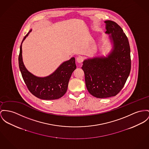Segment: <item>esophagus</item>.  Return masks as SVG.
<instances>
[{"label": "esophagus", "mask_w": 149, "mask_h": 149, "mask_svg": "<svg viewBox=\"0 0 149 149\" xmlns=\"http://www.w3.org/2000/svg\"><path fill=\"white\" fill-rule=\"evenodd\" d=\"M77 61L79 63H81L83 61V58L81 56H79L78 58H77Z\"/></svg>", "instance_id": "esophagus-1"}]
</instances>
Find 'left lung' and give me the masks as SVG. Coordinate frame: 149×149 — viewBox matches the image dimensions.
I'll return each instance as SVG.
<instances>
[{
	"instance_id": "left-lung-1",
	"label": "left lung",
	"mask_w": 149,
	"mask_h": 149,
	"mask_svg": "<svg viewBox=\"0 0 149 149\" xmlns=\"http://www.w3.org/2000/svg\"><path fill=\"white\" fill-rule=\"evenodd\" d=\"M106 34L113 44L107 57L85 60L82 69L85 73L86 88L90 94L98 98L116 95L124 87L131 69L129 41L119 25L105 21Z\"/></svg>"
}]
</instances>
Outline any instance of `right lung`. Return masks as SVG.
I'll use <instances>...</instances> for the list:
<instances>
[{"instance_id":"add662e5","label":"right lung","mask_w":149,"mask_h":149,"mask_svg":"<svg viewBox=\"0 0 149 149\" xmlns=\"http://www.w3.org/2000/svg\"><path fill=\"white\" fill-rule=\"evenodd\" d=\"M30 30L21 42L19 56V65L23 79L30 93L44 100H54L62 97L67 92L73 72L76 69L74 58L63 63L54 73L47 77L34 76L25 68L22 57V43L31 32Z\"/></svg>"}]
</instances>
